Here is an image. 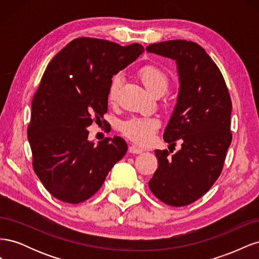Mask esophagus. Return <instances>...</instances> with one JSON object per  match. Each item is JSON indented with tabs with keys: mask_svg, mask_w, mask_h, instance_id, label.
<instances>
[{
	"mask_svg": "<svg viewBox=\"0 0 259 259\" xmlns=\"http://www.w3.org/2000/svg\"><path fill=\"white\" fill-rule=\"evenodd\" d=\"M128 151H130L131 153H136V154H138V153L144 152V149H143V148H139V147H137V146H135V145H132V146L128 147Z\"/></svg>",
	"mask_w": 259,
	"mask_h": 259,
	"instance_id": "34e87169",
	"label": "esophagus"
}]
</instances>
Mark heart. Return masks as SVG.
Wrapping results in <instances>:
<instances>
[{
  "label": "heart",
  "mask_w": 259,
  "mask_h": 259,
  "mask_svg": "<svg viewBox=\"0 0 259 259\" xmlns=\"http://www.w3.org/2000/svg\"><path fill=\"white\" fill-rule=\"evenodd\" d=\"M139 80L145 88L153 95L163 94L169 85V76L166 70L159 65L146 64L137 71ZM121 75L115 74L108 88V101L113 104L121 85ZM159 127V121L153 117H131L121 123L123 134L139 145H147L151 142L153 133Z\"/></svg>",
  "instance_id": "b5f03b06"
}]
</instances>
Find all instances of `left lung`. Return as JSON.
Wrapping results in <instances>:
<instances>
[{
	"label": "left lung",
	"mask_w": 259,
	"mask_h": 259,
	"mask_svg": "<svg viewBox=\"0 0 259 259\" xmlns=\"http://www.w3.org/2000/svg\"><path fill=\"white\" fill-rule=\"evenodd\" d=\"M149 53L176 60L180 88L163 138L169 148L155 150L159 166L149 182L152 193L170 206H185L204 195L221 175L231 144L232 103L221 70L204 49L186 40L150 44Z\"/></svg>",
	"instance_id": "8db88e82"
}]
</instances>
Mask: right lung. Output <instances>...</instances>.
I'll list each match as a JSON object with an SVG mask.
<instances>
[{
	"label": "right lung",
	"instance_id": "add662e5",
	"mask_svg": "<svg viewBox=\"0 0 259 259\" xmlns=\"http://www.w3.org/2000/svg\"><path fill=\"white\" fill-rule=\"evenodd\" d=\"M144 52L138 43L84 36L51 60L33 96L28 139L33 169L53 197L71 204L90 199L126 153L123 138L95 146L86 127L107 112L112 76Z\"/></svg>",
	"mask_w": 259,
	"mask_h": 259
}]
</instances>
